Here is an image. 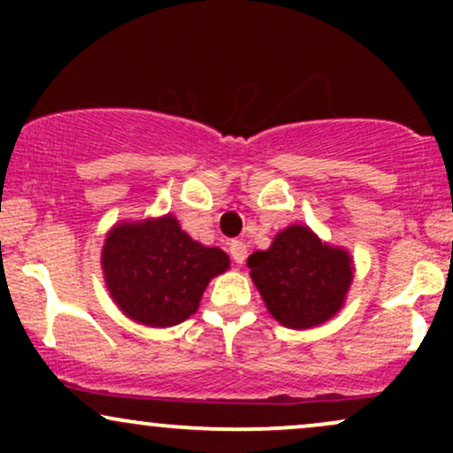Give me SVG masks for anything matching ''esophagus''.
<instances>
[{"label": "esophagus", "instance_id": "1", "mask_svg": "<svg viewBox=\"0 0 453 453\" xmlns=\"http://www.w3.org/2000/svg\"><path fill=\"white\" fill-rule=\"evenodd\" d=\"M230 256L236 264H244V259H247V244L242 241H232L230 242Z\"/></svg>", "mask_w": 453, "mask_h": 453}]
</instances>
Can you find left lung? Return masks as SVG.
Returning a JSON list of instances; mask_svg holds the SVG:
<instances>
[{"label":"left lung","instance_id":"obj_1","mask_svg":"<svg viewBox=\"0 0 453 453\" xmlns=\"http://www.w3.org/2000/svg\"><path fill=\"white\" fill-rule=\"evenodd\" d=\"M247 266L270 315L294 330L330 319L353 279L347 251L327 247L304 226L277 234L273 247L249 256Z\"/></svg>","mask_w":453,"mask_h":453}]
</instances>
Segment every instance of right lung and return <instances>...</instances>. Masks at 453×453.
I'll return each instance as SVG.
<instances>
[{
	"instance_id": "add662e5",
	"label": "right lung",
	"mask_w": 453,
	"mask_h": 453,
	"mask_svg": "<svg viewBox=\"0 0 453 453\" xmlns=\"http://www.w3.org/2000/svg\"><path fill=\"white\" fill-rule=\"evenodd\" d=\"M230 257L191 241L174 217L121 223L102 251L106 285L119 309L138 324L168 327L196 313L209 280Z\"/></svg>"
}]
</instances>
